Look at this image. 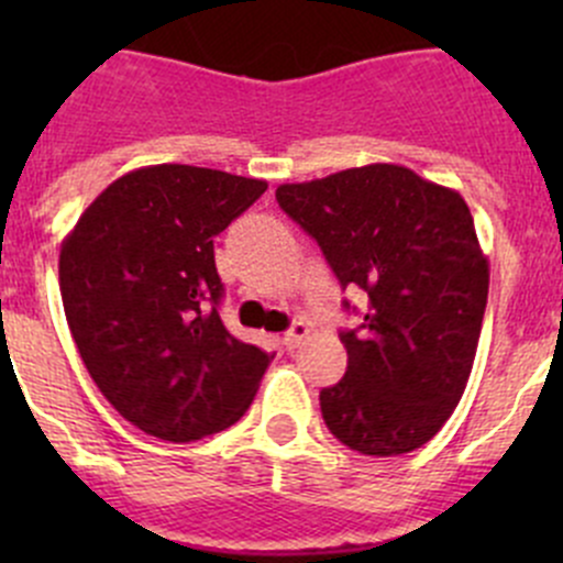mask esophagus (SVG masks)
<instances>
[{
  "instance_id": "34e87169",
  "label": "esophagus",
  "mask_w": 563,
  "mask_h": 563,
  "mask_svg": "<svg viewBox=\"0 0 563 563\" xmlns=\"http://www.w3.org/2000/svg\"><path fill=\"white\" fill-rule=\"evenodd\" d=\"M308 334H310V323L308 321H294L291 329H288V332L283 334V345H286L288 351L297 349V345L302 343V340L308 338Z\"/></svg>"
}]
</instances>
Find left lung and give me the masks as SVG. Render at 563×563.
Here are the masks:
<instances>
[{"mask_svg":"<svg viewBox=\"0 0 563 563\" xmlns=\"http://www.w3.org/2000/svg\"><path fill=\"white\" fill-rule=\"evenodd\" d=\"M275 196L340 286L367 294L365 323L340 332L345 376L321 389L329 433L360 455L419 450L463 397L485 318L490 269L468 203L395 163L280 185Z\"/></svg>","mask_w":563,"mask_h":563,"instance_id":"8db88e82","label":"left lung"}]
</instances>
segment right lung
<instances>
[{
	"mask_svg": "<svg viewBox=\"0 0 563 563\" xmlns=\"http://www.w3.org/2000/svg\"><path fill=\"white\" fill-rule=\"evenodd\" d=\"M264 179L146 166L119 176L62 242L59 288L76 349L103 397L155 439L231 428L272 356L223 327L214 236Z\"/></svg>",
	"mask_w": 563,
	"mask_h": 563,
	"instance_id": "1",
	"label": "right lung"
}]
</instances>
